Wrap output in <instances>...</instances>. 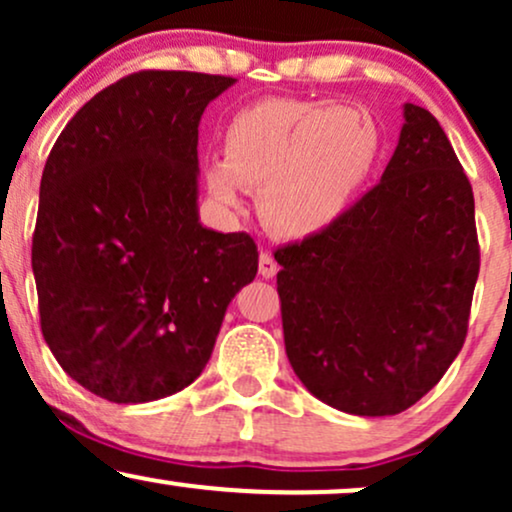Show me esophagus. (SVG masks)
Returning a JSON list of instances; mask_svg holds the SVG:
<instances>
[{
    "instance_id": "esophagus-1",
    "label": "esophagus",
    "mask_w": 512,
    "mask_h": 512,
    "mask_svg": "<svg viewBox=\"0 0 512 512\" xmlns=\"http://www.w3.org/2000/svg\"><path fill=\"white\" fill-rule=\"evenodd\" d=\"M279 272V264L274 262V257L269 255L267 250L260 252V276L262 279H272V276Z\"/></svg>"
}]
</instances>
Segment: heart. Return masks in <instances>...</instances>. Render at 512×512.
Listing matches in <instances>:
<instances>
[{
  "label": "heart",
  "mask_w": 512,
  "mask_h": 512,
  "mask_svg": "<svg viewBox=\"0 0 512 512\" xmlns=\"http://www.w3.org/2000/svg\"><path fill=\"white\" fill-rule=\"evenodd\" d=\"M383 134L361 105L264 98L238 110L223 132V158L207 187L236 209L245 187H262L260 214L281 238L320 233L349 209L378 166Z\"/></svg>",
  "instance_id": "1"
}]
</instances>
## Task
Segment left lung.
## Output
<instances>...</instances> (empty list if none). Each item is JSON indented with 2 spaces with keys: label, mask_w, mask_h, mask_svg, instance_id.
I'll list each match as a JSON object with an SVG mask.
<instances>
[{
  "label": "left lung",
  "mask_w": 512,
  "mask_h": 512,
  "mask_svg": "<svg viewBox=\"0 0 512 512\" xmlns=\"http://www.w3.org/2000/svg\"><path fill=\"white\" fill-rule=\"evenodd\" d=\"M274 260L286 356L320 402L392 416L433 390L467 339L479 276L472 185L436 117L404 105L383 180Z\"/></svg>",
  "instance_id": "left-lung-1"
}]
</instances>
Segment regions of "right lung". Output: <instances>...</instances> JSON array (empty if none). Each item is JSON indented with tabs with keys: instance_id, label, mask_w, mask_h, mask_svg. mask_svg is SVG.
<instances>
[{
	"instance_id": "obj_1",
	"label": "right lung",
	"mask_w": 512,
	"mask_h": 512,
	"mask_svg": "<svg viewBox=\"0 0 512 512\" xmlns=\"http://www.w3.org/2000/svg\"><path fill=\"white\" fill-rule=\"evenodd\" d=\"M233 76L144 69L103 88L52 146L31 262L40 330L69 378L117 404L195 383L257 274L248 233L197 216V127Z\"/></svg>"
}]
</instances>
